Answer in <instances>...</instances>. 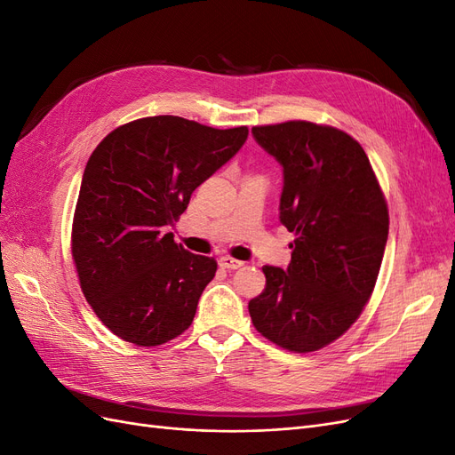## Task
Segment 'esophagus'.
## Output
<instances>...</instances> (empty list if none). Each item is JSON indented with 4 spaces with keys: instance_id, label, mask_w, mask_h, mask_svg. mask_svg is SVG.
<instances>
[{
    "instance_id": "esophagus-1",
    "label": "esophagus",
    "mask_w": 455,
    "mask_h": 455,
    "mask_svg": "<svg viewBox=\"0 0 455 455\" xmlns=\"http://www.w3.org/2000/svg\"><path fill=\"white\" fill-rule=\"evenodd\" d=\"M218 264L222 266L224 269H239V267H243V261L231 258V256H222V258L218 259Z\"/></svg>"
}]
</instances>
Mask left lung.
I'll return each instance as SVG.
<instances>
[{"label": "left lung", "instance_id": "8db88e82", "mask_svg": "<svg viewBox=\"0 0 455 455\" xmlns=\"http://www.w3.org/2000/svg\"><path fill=\"white\" fill-rule=\"evenodd\" d=\"M281 163V224L292 231L286 269L264 266L266 288L249 301L258 332L294 353L346 334L376 286L389 212L363 146L309 121L252 127Z\"/></svg>", "mask_w": 455, "mask_h": 455}]
</instances>
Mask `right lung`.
<instances>
[{"label":"right lung","instance_id":"add662e5","mask_svg":"<svg viewBox=\"0 0 455 455\" xmlns=\"http://www.w3.org/2000/svg\"><path fill=\"white\" fill-rule=\"evenodd\" d=\"M246 136V127L222 131L156 116L117 127L91 154L72 256L92 311L121 339L163 346L194 321L218 264L174 243L169 228Z\"/></svg>","mask_w":455,"mask_h":455}]
</instances>
